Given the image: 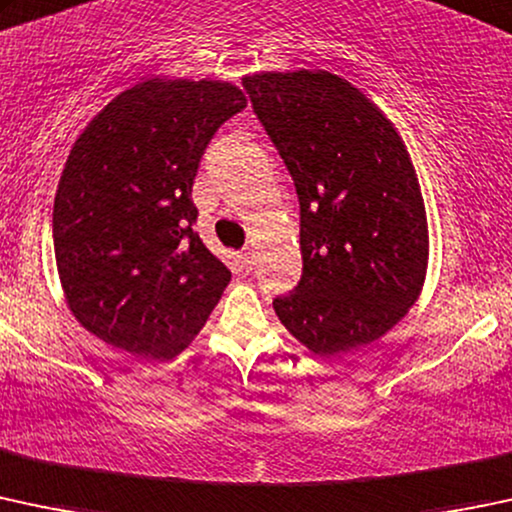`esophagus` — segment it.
<instances>
[{"label": "esophagus", "mask_w": 512, "mask_h": 512, "mask_svg": "<svg viewBox=\"0 0 512 512\" xmlns=\"http://www.w3.org/2000/svg\"><path fill=\"white\" fill-rule=\"evenodd\" d=\"M240 260H242V265L250 270V267L255 265V250H252V247H245V250H242V255H240Z\"/></svg>", "instance_id": "esophagus-1"}]
</instances>
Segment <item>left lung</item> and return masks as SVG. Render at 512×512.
<instances>
[{"label": "left lung", "mask_w": 512, "mask_h": 512, "mask_svg": "<svg viewBox=\"0 0 512 512\" xmlns=\"http://www.w3.org/2000/svg\"><path fill=\"white\" fill-rule=\"evenodd\" d=\"M242 85L297 186L301 282L274 299L311 353L378 341L419 299L429 230L400 132L328 71H265Z\"/></svg>", "instance_id": "left-lung-1"}]
</instances>
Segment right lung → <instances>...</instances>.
<instances>
[{"label":"right lung","mask_w":512,"mask_h":512,"mask_svg":"<svg viewBox=\"0 0 512 512\" xmlns=\"http://www.w3.org/2000/svg\"><path fill=\"white\" fill-rule=\"evenodd\" d=\"M247 105L223 80L149 78L107 102L75 139L53 203V250L85 331L166 360L196 338L230 270L193 233L198 161Z\"/></svg>","instance_id":"right-lung-1"}]
</instances>
